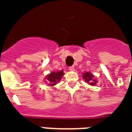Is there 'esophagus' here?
Returning <instances> with one entry per match:
<instances>
[{
  "mask_svg": "<svg viewBox=\"0 0 132 132\" xmlns=\"http://www.w3.org/2000/svg\"><path fill=\"white\" fill-rule=\"evenodd\" d=\"M69 70H70V71H72V70H75V67L74 66H71L69 67Z\"/></svg>",
  "mask_w": 132,
  "mask_h": 132,
  "instance_id": "34e87169",
  "label": "esophagus"
}]
</instances>
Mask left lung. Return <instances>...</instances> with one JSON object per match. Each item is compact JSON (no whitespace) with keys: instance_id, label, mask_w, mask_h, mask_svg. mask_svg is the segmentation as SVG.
I'll return each mask as SVG.
<instances>
[{"instance_id":"1","label":"left lung","mask_w":132,"mask_h":132,"mask_svg":"<svg viewBox=\"0 0 132 132\" xmlns=\"http://www.w3.org/2000/svg\"><path fill=\"white\" fill-rule=\"evenodd\" d=\"M83 78L84 79L85 81L88 83V84L91 85V86H94L96 85V81L94 79L93 77H94V75H92L90 72H86L85 73L83 74Z\"/></svg>"}]
</instances>
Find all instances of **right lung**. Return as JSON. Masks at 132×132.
<instances>
[{
    "mask_svg": "<svg viewBox=\"0 0 132 132\" xmlns=\"http://www.w3.org/2000/svg\"><path fill=\"white\" fill-rule=\"evenodd\" d=\"M64 75V72L62 70L58 71V72H53L48 75L46 77V84H47L49 86H53L57 84V83L59 82L62 76Z\"/></svg>",
    "mask_w": 132,
    "mask_h": 132,
    "instance_id": "obj_1",
    "label": "right lung"
}]
</instances>
